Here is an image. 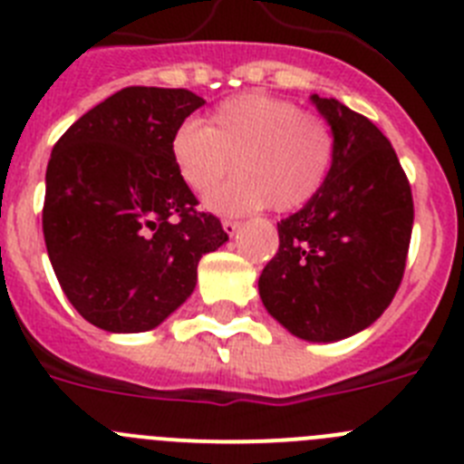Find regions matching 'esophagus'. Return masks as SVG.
Here are the masks:
<instances>
[{
	"label": "esophagus",
	"instance_id": "34e87169",
	"mask_svg": "<svg viewBox=\"0 0 464 464\" xmlns=\"http://www.w3.org/2000/svg\"><path fill=\"white\" fill-rule=\"evenodd\" d=\"M239 227H241L239 220H223V229L229 237H235L237 232H239Z\"/></svg>",
	"mask_w": 464,
	"mask_h": 464
}]
</instances>
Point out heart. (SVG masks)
I'll return each mask as SVG.
<instances>
[{"label": "heart", "mask_w": 464, "mask_h": 464, "mask_svg": "<svg viewBox=\"0 0 464 464\" xmlns=\"http://www.w3.org/2000/svg\"><path fill=\"white\" fill-rule=\"evenodd\" d=\"M171 165L183 186L207 195L235 158L239 174L207 197V208L241 216L272 204L295 211L314 199L337 160V137L314 111L265 92L225 100L204 125L186 121L171 134Z\"/></svg>", "instance_id": "heart-1"}]
</instances>
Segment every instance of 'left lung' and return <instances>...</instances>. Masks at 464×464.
<instances>
[{
    "mask_svg": "<svg viewBox=\"0 0 464 464\" xmlns=\"http://www.w3.org/2000/svg\"><path fill=\"white\" fill-rule=\"evenodd\" d=\"M337 137L330 179L278 223V253L262 269L265 309L306 342L358 334L401 283L413 225L407 174L379 127L337 100L311 94Z\"/></svg>",
    "mask_w": 464,
    "mask_h": 464,
    "instance_id": "8db88e82",
    "label": "left lung"
}]
</instances>
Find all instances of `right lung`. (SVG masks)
<instances>
[{
  "instance_id": "add662e5",
  "label": "right lung",
  "mask_w": 464,
  "mask_h": 464,
  "mask_svg": "<svg viewBox=\"0 0 464 464\" xmlns=\"http://www.w3.org/2000/svg\"><path fill=\"white\" fill-rule=\"evenodd\" d=\"M204 104L183 88H122L53 146L44 239L73 309L106 332H149L195 290L227 232L197 208L169 141Z\"/></svg>"
}]
</instances>
